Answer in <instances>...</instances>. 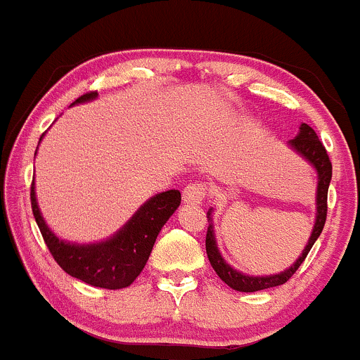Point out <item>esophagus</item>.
Wrapping results in <instances>:
<instances>
[{
  "instance_id": "esophagus-1",
  "label": "esophagus",
  "mask_w": 360,
  "mask_h": 360,
  "mask_svg": "<svg viewBox=\"0 0 360 360\" xmlns=\"http://www.w3.org/2000/svg\"><path fill=\"white\" fill-rule=\"evenodd\" d=\"M209 186L205 183H190L183 190V200L184 203H190V205H200L203 202V198L207 196Z\"/></svg>"
}]
</instances>
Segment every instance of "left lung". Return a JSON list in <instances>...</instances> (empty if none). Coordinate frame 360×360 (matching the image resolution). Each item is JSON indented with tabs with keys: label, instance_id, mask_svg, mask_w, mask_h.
I'll return each instance as SVG.
<instances>
[{
	"label": "left lung",
	"instance_id": "obj_1",
	"mask_svg": "<svg viewBox=\"0 0 360 360\" xmlns=\"http://www.w3.org/2000/svg\"><path fill=\"white\" fill-rule=\"evenodd\" d=\"M290 145L293 146L302 157H305L310 164L314 165L319 174V183H317V219H316V226H314L312 236L309 238V243L305 247L304 252H302L300 259L281 274H274V276H266V278H252V276H245L241 272L234 271L233 267H229L228 264L224 262V259L219 253L217 247H215V238H214V231H212V217L210 212H207V221H209V228H207V238H205V248H207V257L210 260V266L214 267V271L217 272L219 278L226 283V285L231 286L233 290L236 291H245V293H252V291H259V290H266V288H274V286L285 285L286 281L291 278V276L297 272L298 267L302 266V262L305 260V257L309 255L310 248L312 245L316 243V240L319 238L321 231L324 228V222H326V215H328V188H330V181H331V174H333V167H331V160L328 157V151L324 148L323 143L319 141L317 138L316 131L312 127L307 126V124H302L300 126V132H298L297 138L290 139Z\"/></svg>",
	"mask_w": 360,
	"mask_h": 360
}]
</instances>
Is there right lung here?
Segmentation results:
<instances>
[{"mask_svg": "<svg viewBox=\"0 0 360 360\" xmlns=\"http://www.w3.org/2000/svg\"><path fill=\"white\" fill-rule=\"evenodd\" d=\"M96 91L79 96L74 103L96 98ZM181 193L164 191L148 200L112 240L98 245H70L58 240L41 217L30 184V205L48 250L60 267L91 286L119 290L129 286L146 266L151 248L167 219L179 207Z\"/></svg>", "mask_w": 360, "mask_h": 360, "instance_id": "add662e5", "label": "right lung"}]
</instances>
